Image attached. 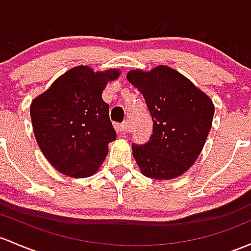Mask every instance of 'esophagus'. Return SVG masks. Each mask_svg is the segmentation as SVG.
Masks as SVG:
<instances>
[{"instance_id": "34e87169", "label": "esophagus", "mask_w": 251, "mask_h": 251, "mask_svg": "<svg viewBox=\"0 0 251 251\" xmlns=\"http://www.w3.org/2000/svg\"><path fill=\"white\" fill-rule=\"evenodd\" d=\"M114 128H115V131H117L118 133H120V134L127 133V131H128L127 125H126L125 123H123V124H114Z\"/></svg>"}]
</instances>
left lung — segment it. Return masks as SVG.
I'll return each mask as SVG.
<instances>
[{
  "mask_svg": "<svg viewBox=\"0 0 251 251\" xmlns=\"http://www.w3.org/2000/svg\"><path fill=\"white\" fill-rule=\"evenodd\" d=\"M127 79L144 96L153 121L150 139L145 144H132L140 172L156 180L182 175L205 145L213 102L188 78L164 65L149 73L131 70Z\"/></svg>",
  "mask_w": 251,
  "mask_h": 251,
  "instance_id": "left-lung-1",
  "label": "left lung"
}]
</instances>
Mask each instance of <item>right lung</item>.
Listing matches in <instances>:
<instances>
[{"instance_id": "add662e5", "label": "right lung", "mask_w": 251, "mask_h": 251, "mask_svg": "<svg viewBox=\"0 0 251 251\" xmlns=\"http://www.w3.org/2000/svg\"><path fill=\"white\" fill-rule=\"evenodd\" d=\"M119 74L115 69L94 73L83 65L73 68L33 100L35 139L44 156L62 174L88 177L106 158L108 144L117 134L102 92Z\"/></svg>"}]
</instances>
